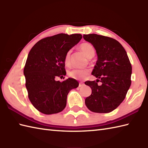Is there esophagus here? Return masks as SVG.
<instances>
[{
  "instance_id": "34e87169",
  "label": "esophagus",
  "mask_w": 148,
  "mask_h": 148,
  "mask_svg": "<svg viewBox=\"0 0 148 148\" xmlns=\"http://www.w3.org/2000/svg\"><path fill=\"white\" fill-rule=\"evenodd\" d=\"M84 85V83H82V82H80L79 84V87H81V86H83Z\"/></svg>"
}]
</instances>
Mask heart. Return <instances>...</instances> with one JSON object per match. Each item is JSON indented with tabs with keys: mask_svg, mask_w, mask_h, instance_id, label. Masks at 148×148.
<instances>
[{
	"mask_svg": "<svg viewBox=\"0 0 148 148\" xmlns=\"http://www.w3.org/2000/svg\"><path fill=\"white\" fill-rule=\"evenodd\" d=\"M80 49L87 58L93 57L95 55V49L93 46L90 43H83L80 46ZM70 56L71 51L67 53L64 59V63L66 65H70ZM90 73V69L88 68L84 69H74L69 72V76L76 79H82L85 78Z\"/></svg>",
	"mask_w": 148,
	"mask_h": 148,
	"instance_id": "obj_1",
	"label": "heart"
}]
</instances>
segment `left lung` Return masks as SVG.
<instances>
[{"mask_svg":"<svg viewBox=\"0 0 148 148\" xmlns=\"http://www.w3.org/2000/svg\"><path fill=\"white\" fill-rule=\"evenodd\" d=\"M83 38L96 50L98 59L92 74L99 79L97 82H85L92 89V94L85 99V104L94 112H110L123 101L131 85L129 58L121 44L111 37L91 34H84ZM97 80L101 82L100 86Z\"/></svg>","mask_w":148,"mask_h":148,"instance_id":"obj_1","label":"left lung"}]
</instances>
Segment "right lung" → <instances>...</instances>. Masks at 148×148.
<instances>
[{
	"instance_id": "1",
	"label": "right lung",
	"mask_w": 148,
	"mask_h": 148,
	"mask_svg": "<svg viewBox=\"0 0 148 148\" xmlns=\"http://www.w3.org/2000/svg\"><path fill=\"white\" fill-rule=\"evenodd\" d=\"M81 38L79 34H58L46 37L37 42L28 55L23 70L25 86L30 101L43 114L62 111L69 92L79 86L72 78L63 82L55 78L66 75L65 56Z\"/></svg>"
}]
</instances>
